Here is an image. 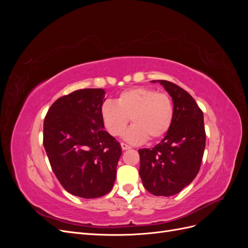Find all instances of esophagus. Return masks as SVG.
<instances>
[{"label": "esophagus", "mask_w": 248, "mask_h": 248, "mask_svg": "<svg viewBox=\"0 0 248 248\" xmlns=\"http://www.w3.org/2000/svg\"><path fill=\"white\" fill-rule=\"evenodd\" d=\"M121 147H122V149H123V150H128V149H130V148H131L129 145L125 144V142H121Z\"/></svg>", "instance_id": "obj_1"}]
</instances>
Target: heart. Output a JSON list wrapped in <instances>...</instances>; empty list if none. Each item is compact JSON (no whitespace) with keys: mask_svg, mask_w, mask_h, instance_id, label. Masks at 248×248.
<instances>
[{"mask_svg":"<svg viewBox=\"0 0 248 248\" xmlns=\"http://www.w3.org/2000/svg\"><path fill=\"white\" fill-rule=\"evenodd\" d=\"M100 115L107 131L112 137H121L131 120L132 127L125 139L133 142L156 140L163 138L174 121L175 108L168 93H157L148 87L127 89L117 97L116 103L106 101Z\"/></svg>","mask_w":248,"mask_h":248,"instance_id":"heart-1","label":"heart"}]
</instances>
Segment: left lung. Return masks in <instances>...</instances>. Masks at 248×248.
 <instances>
[{
    "label": "left lung",
    "instance_id": "obj_1",
    "mask_svg": "<svg viewBox=\"0 0 248 248\" xmlns=\"http://www.w3.org/2000/svg\"><path fill=\"white\" fill-rule=\"evenodd\" d=\"M158 81L174 102V121L159 144L139 150L140 176L150 193L170 197L197 177L205 151L206 132L204 115L192 96L174 82Z\"/></svg>",
    "mask_w": 248,
    "mask_h": 248
}]
</instances>
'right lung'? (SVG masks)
I'll use <instances>...</instances> for the list:
<instances>
[{"label":"right lung","mask_w":248,"mask_h":248,"mask_svg":"<svg viewBox=\"0 0 248 248\" xmlns=\"http://www.w3.org/2000/svg\"><path fill=\"white\" fill-rule=\"evenodd\" d=\"M104 90L81 89L51 104L43 123V146L59 182L84 199L106 196L115 183L122 149L104 130Z\"/></svg>","instance_id":"right-lung-1"}]
</instances>
